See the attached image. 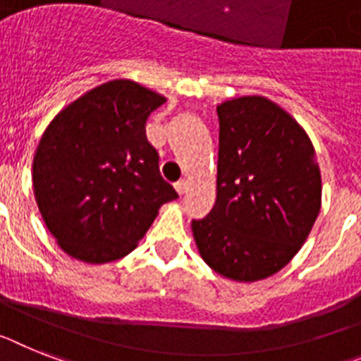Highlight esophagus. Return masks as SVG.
Masks as SVG:
<instances>
[{"instance_id":"obj_1","label":"esophagus","mask_w":361,"mask_h":361,"mask_svg":"<svg viewBox=\"0 0 361 361\" xmlns=\"http://www.w3.org/2000/svg\"><path fill=\"white\" fill-rule=\"evenodd\" d=\"M174 189L178 195H185L187 192V180H180L174 183Z\"/></svg>"}]
</instances>
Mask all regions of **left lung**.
Segmentation results:
<instances>
[{"mask_svg": "<svg viewBox=\"0 0 361 361\" xmlns=\"http://www.w3.org/2000/svg\"><path fill=\"white\" fill-rule=\"evenodd\" d=\"M216 202L192 235L216 274L253 283L288 264L321 209V174L307 132L275 102L251 95L216 108Z\"/></svg>", "mask_w": 361, "mask_h": 361, "instance_id": "left-lung-1", "label": "left lung"}]
</instances>
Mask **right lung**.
Returning <instances> with one entry per match:
<instances>
[{"mask_svg": "<svg viewBox=\"0 0 361 361\" xmlns=\"http://www.w3.org/2000/svg\"><path fill=\"white\" fill-rule=\"evenodd\" d=\"M165 97L110 80L63 108L36 148L32 187L44 222L68 255L104 264L128 255L178 198L147 141L148 115Z\"/></svg>", "mask_w": 361, "mask_h": 361, "instance_id": "add662e5", "label": "right lung"}]
</instances>
